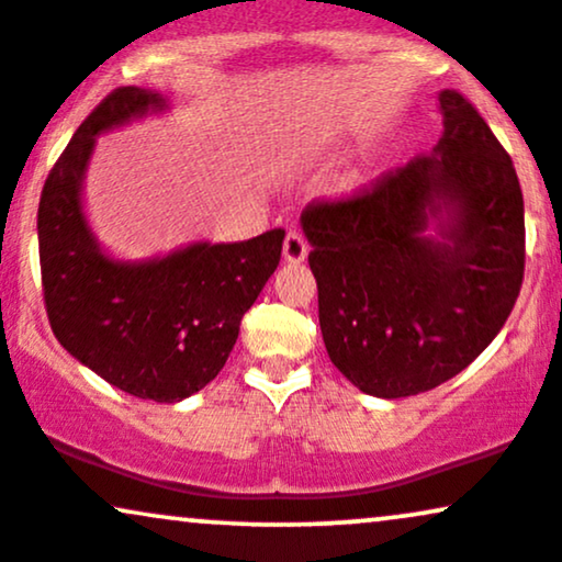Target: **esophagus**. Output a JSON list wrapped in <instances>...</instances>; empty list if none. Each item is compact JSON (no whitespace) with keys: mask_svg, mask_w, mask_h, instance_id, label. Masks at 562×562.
<instances>
[{"mask_svg":"<svg viewBox=\"0 0 562 562\" xmlns=\"http://www.w3.org/2000/svg\"><path fill=\"white\" fill-rule=\"evenodd\" d=\"M310 252V244L305 236H302V231H289L286 239H283V260L286 262H302Z\"/></svg>","mask_w":562,"mask_h":562,"instance_id":"obj_1","label":"esophagus"}]
</instances>
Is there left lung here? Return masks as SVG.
<instances>
[{
  "label": "left lung",
  "instance_id": "1",
  "mask_svg": "<svg viewBox=\"0 0 562 562\" xmlns=\"http://www.w3.org/2000/svg\"><path fill=\"white\" fill-rule=\"evenodd\" d=\"M439 104L434 151L302 213L328 358L373 397L428 392L471 366L524 283V194L510 155L471 99L447 89ZM441 206L450 245L423 236Z\"/></svg>",
  "mask_w": 562,
  "mask_h": 562
}]
</instances>
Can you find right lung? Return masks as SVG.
<instances>
[{"label": "right lung", "instance_id": "right-lung-1", "mask_svg": "<svg viewBox=\"0 0 562 562\" xmlns=\"http://www.w3.org/2000/svg\"><path fill=\"white\" fill-rule=\"evenodd\" d=\"M149 108H162V97L117 86L78 125L38 200V262L59 345L138 400L178 402L226 366L244 313L279 266L283 228L247 241L194 244L142 266L99 252L81 213L86 160L99 131Z\"/></svg>", "mask_w": 562, "mask_h": 562}]
</instances>
